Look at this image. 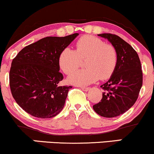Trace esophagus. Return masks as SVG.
<instances>
[{
    "label": "esophagus",
    "mask_w": 154,
    "mask_h": 154,
    "mask_svg": "<svg viewBox=\"0 0 154 154\" xmlns=\"http://www.w3.org/2000/svg\"><path fill=\"white\" fill-rule=\"evenodd\" d=\"M80 88L84 91H88L90 89V88H88V87H80Z\"/></svg>",
    "instance_id": "1"
}]
</instances>
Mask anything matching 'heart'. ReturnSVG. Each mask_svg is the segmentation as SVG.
<instances>
[{"mask_svg":"<svg viewBox=\"0 0 154 154\" xmlns=\"http://www.w3.org/2000/svg\"><path fill=\"white\" fill-rule=\"evenodd\" d=\"M86 59L87 69L72 74L69 82L78 86H85L96 82L98 79H106L116 69L118 54L116 48L104 40L92 35L81 37L76 43V49L66 47L59 56V65L66 75H70L80 65L81 60Z\"/></svg>","mask_w":154,"mask_h":154,"instance_id":"heart-1","label":"heart"}]
</instances>
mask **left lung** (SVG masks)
<instances>
[{"mask_svg":"<svg viewBox=\"0 0 154 154\" xmlns=\"http://www.w3.org/2000/svg\"><path fill=\"white\" fill-rule=\"evenodd\" d=\"M98 35L115 48L118 62L110 79L100 86L105 91L101 100L93 108L100 116L112 118L126 112L137 100L143 85L141 63L137 52L123 39L110 33Z\"/></svg>","mask_w":154,"mask_h":154,"instance_id":"obj_1","label":"left lung"}]
</instances>
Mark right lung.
<instances>
[{
    "label": "right lung",
    "mask_w": 154,
    "mask_h": 154,
    "mask_svg": "<svg viewBox=\"0 0 154 154\" xmlns=\"http://www.w3.org/2000/svg\"><path fill=\"white\" fill-rule=\"evenodd\" d=\"M46 37L24 47L13 59L9 72L12 95L30 115L52 118L61 112L72 86H59V56L78 36Z\"/></svg>",
    "instance_id": "add662e5"
}]
</instances>
